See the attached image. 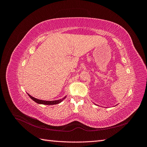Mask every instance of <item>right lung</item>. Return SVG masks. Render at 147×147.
<instances>
[{
    "instance_id": "add662e5",
    "label": "right lung",
    "mask_w": 147,
    "mask_h": 147,
    "mask_svg": "<svg viewBox=\"0 0 147 147\" xmlns=\"http://www.w3.org/2000/svg\"><path fill=\"white\" fill-rule=\"evenodd\" d=\"M28 96L30 97V99H32L34 102H36L37 104H44V105H55V104H59L60 102H61L63 101L66 96H65L64 97H63V99H61L59 100H51V101H48V100H40V99H37L35 97L31 96L30 95H29V94H28Z\"/></svg>"
}]
</instances>
